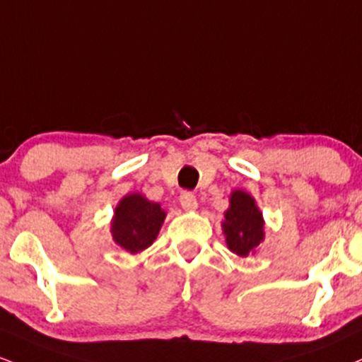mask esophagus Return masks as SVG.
Masks as SVG:
<instances>
[{
    "label": "esophagus",
    "mask_w": 362,
    "mask_h": 362,
    "mask_svg": "<svg viewBox=\"0 0 362 362\" xmlns=\"http://www.w3.org/2000/svg\"><path fill=\"white\" fill-rule=\"evenodd\" d=\"M180 206L184 211L192 212L197 209V199H195V195L192 192H184L180 195Z\"/></svg>",
    "instance_id": "obj_1"
}]
</instances>
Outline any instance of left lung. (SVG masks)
<instances>
[{
  "label": "left lung",
  "mask_w": 362,
  "mask_h": 362,
  "mask_svg": "<svg viewBox=\"0 0 362 362\" xmlns=\"http://www.w3.org/2000/svg\"><path fill=\"white\" fill-rule=\"evenodd\" d=\"M223 233L229 251L241 258L255 255L264 241L263 212L246 190L236 189L230 192L229 207L224 212Z\"/></svg>",
  "instance_id": "left-lung-1"
}]
</instances>
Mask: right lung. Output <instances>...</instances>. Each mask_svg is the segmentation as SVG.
Wrapping results in <instances>:
<instances>
[{
  "label": "right lung",
  "instance_id": "1",
  "mask_svg": "<svg viewBox=\"0 0 362 362\" xmlns=\"http://www.w3.org/2000/svg\"><path fill=\"white\" fill-rule=\"evenodd\" d=\"M167 211L139 192L126 194L117 202L111 219V236L121 250L138 255L153 245Z\"/></svg>",
  "mask_w": 362,
  "mask_h": 362
}]
</instances>
